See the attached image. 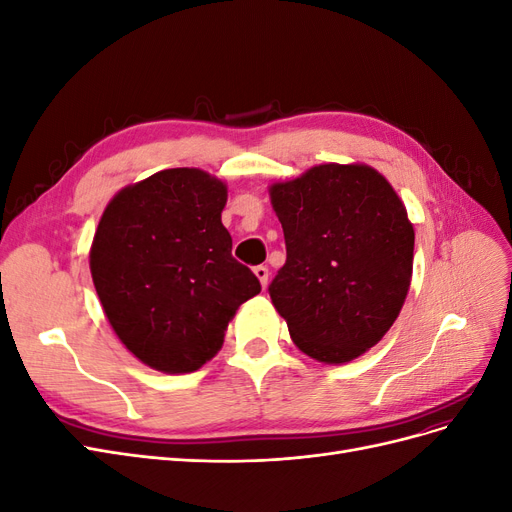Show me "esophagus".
<instances>
[{
	"label": "esophagus",
	"mask_w": 512,
	"mask_h": 512,
	"mask_svg": "<svg viewBox=\"0 0 512 512\" xmlns=\"http://www.w3.org/2000/svg\"><path fill=\"white\" fill-rule=\"evenodd\" d=\"M254 273H256V277L260 280L262 288H267V282H269V269H267L265 265H258V267H254Z\"/></svg>",
	"instance_id": "1"
}]
</instances>
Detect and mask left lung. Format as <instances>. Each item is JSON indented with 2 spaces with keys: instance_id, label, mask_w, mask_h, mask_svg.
<instances>
[{
  "instance_id": "obj_1",
  "label": "left lung",
  "mask_w": 512,
  "mask_h": 512,
  "mask_svg": "<svg viewBox=\"0 0 512 512\" xmlns=\"http://www.w3.org/2000/svg\"><path fill=\"white\" fill-rule=\"evenodd\" d=\"M286 265L269 286L292 342L329 365L354 361L393 327L412 280L414 228L376 168L320 164L269 188Z\"/></svg>"
}]
</instances>
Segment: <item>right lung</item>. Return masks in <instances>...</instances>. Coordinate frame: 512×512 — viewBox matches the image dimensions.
Returning <instances> with one entry per match:
<instances>
[{
  "label": "right lung",
  "instance_id": "1",
  "mask_svg": "<svg viewBox=\"0 0 512 512\" xmlns=\"http://www.w3.org/2000/svg\"><path fill=\"white\" fill-rule=\"evenodd\" d=\"M226 183L200 168H166L119 190L89 250L98 299L138 361L190 374L224 344L258 277L232 258L222 224Z\"/></svg>",
  "mask_w": 512,
  "mask_h": 512
}]
</instances>
